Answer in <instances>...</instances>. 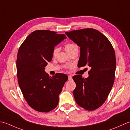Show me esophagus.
<instances>
[{
  "label": "esophagus",
  "instance_id": "34e87169",
  "mask_svg": "<svg viewBox=\"0 0 130 130\" xmlns=\"http://www.w3.org/2000/svg\"><path fill=\"white\" fill-rule=\"evenodd\" d=\"M68 80L69 81L72 80V76L71 75H68Z\"/></svg>",
  "mask_w": 130,
  "mask_h": 130
}]
</instances>
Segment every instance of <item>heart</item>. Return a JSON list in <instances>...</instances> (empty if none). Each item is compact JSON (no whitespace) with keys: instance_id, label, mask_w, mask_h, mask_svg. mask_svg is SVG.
Returning <instances> with one entry per match:
<instances>
[{"instance_id":"heart-1","label":"heart","mask_w":130,"mask_h":130,"mask_svg":"<svg viewBox=\"0 0 130 130\" xmlns=\"http://www.w3.org/2000/svg\"><path fill=\"white\" fill-rule=\"evenodd\" d=\"M76 47H77V46L76 45L72 44V43H67L65 45V49L66 51L67 52H70L71 50H72L73 49L75 48ZM59 48L57 47H55L54 48L53 50V52H52V54H53V56H55V55H57V54L58 53V52H59Z\"/></svg>"}]
</instances>
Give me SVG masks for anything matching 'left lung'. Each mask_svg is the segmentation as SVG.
<instances>
[{"label":"left lung","instance_id":"obj_1","mask_svg":"<svg viewBox=\"0 0 130 130\" xmlns=\"http://www.w3.org/2000/svg\"><path fill=\"white\" fill-rule=\"evenodd\" d=\"M65 34L80 47L79 67L87 66L91 68L87 78H84L81 75L73 76L76 85L74 98L85 109H96L105 102L115 81V50L106 36L93 28L73 30Z\"/></svg>","mask_w":130,"mask_h":130}]
</instances>
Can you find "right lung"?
<instances>
[{"instance_id": "add662e5", "label": "right lung", "mask_w": 130, "mask_h": 130, "mask_svg": "<svg viewBox=\"0 0 130 130\" xmlns=\"http://www.w3.org/2000/svg\"><path fill=\"white\" fill-rule=\"evenodd\" d=\"M67 38L49 30H36L29 35L18 50L16 61L18 82L30 107L40 112L56 108L59 95L68 80L65 74L50 77L45 67L52 59L54 46Z\"/></svg>"}]
</instances>
